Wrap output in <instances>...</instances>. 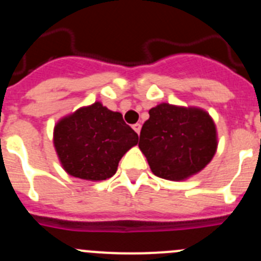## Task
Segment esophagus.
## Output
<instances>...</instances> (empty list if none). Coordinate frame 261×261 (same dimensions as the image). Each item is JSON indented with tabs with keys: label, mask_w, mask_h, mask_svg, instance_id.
Here are the masks:
<instances>
[{
	"label": "esophagus",
	"mask_w": 261,
	"mask_h": 261,
	"mask_svg": "<svg viewBox=\"0 0 261 261\" xmlns=\"http://www.w3.org/2000/svg\"><path fill=\"white\" fill-rule=\"evenodd\" d=\"M133 128H134V130L136 131V133H138V134H140V130H141V125H140V123H135V125L133 126Z\"/></svg>",
	"instance_id": "1"
}]
</instances>
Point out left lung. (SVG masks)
Here are the masks:
<instances>
[{
    "label": "left lung",
    "instance_id": "left-lung-1",
    "mask_svg": "<svg viewBox=\"0 0 261 261\" xmlns=\"http://www.w3.org/2000/svg\"><path fill=\"white\" fill-rule=\"evenodd\" d=\"M139 148L155 176L181 181L200 172L214 156L216 125L205 111L162 103L149 111Z\"/></svg>",
    "mask_w": 261,
    "mask_h": 261
}]
</instances>
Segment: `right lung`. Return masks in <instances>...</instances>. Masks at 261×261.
<instances>
[{
	"mask_svg": "<svg viewBox=\"0 0 261 261\" xmlns=\"http://www.w3.org/2000/svg\"><path fill=\"white\" fill-rule=\"evenodd\" d=\"M138 141V134L123 121L122 115L99 102L62 118L53 134L65 171L88 181L112 177L123 154Z\"/></svg>",
	"mask_w": 261,
	"mask_h": 261,
	"instance_id": "1",
	"label": "right lung"
}]
</instances>
